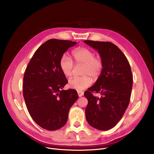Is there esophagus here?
Returning <instances> with one entry per match:
<instances>
[{"label":"esophagus","mask_w":154,"mask_h":154,"mask_svg":"<svg viewBox=\"0 0 154 154\" xmlns=\"http://www.w3.org/2000/svg\"><path fill=\"white\" fill-rule=\"evenodd\" d=\"M77 93H78L79 97H82L84 95V92H82V91H78Z\"/></svg>","instance_id":"1"}]
</instances>
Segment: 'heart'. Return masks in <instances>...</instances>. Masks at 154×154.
I'll list each match as a JSON object with an SVG mask.
<instances>
[{
	"instance_id": "obj_1",
	"label": "heart",
	"mask_w": 154,
	"mask_h": 154,
	"mask_svg": "<svg viewBox=\"0 0 154 154\" xmlns=\"http://www.w3.org/2000/svg\"><path fill=\"white\" fill-rule=\"evenodd\" d=\"M72 56L77 64L83 63L82 69L83 76L74 77L69 80V86L73 89L78 91H83L89 87L92 82V79L97 78L103 70V61L99 56H95L94 52L88 48L80 47L72 51ZM59 67L66 77L72 75L74 69V62L69 57L63 54L59 61Z\"/></svg>"
}]
</instances>
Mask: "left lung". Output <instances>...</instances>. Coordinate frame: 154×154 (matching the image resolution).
Wrapping results in <instances>:
<instances>
[{
	"label": "left lung",
	"instance_id": "8db88e82",
	"mask_svg": "<svg viewBox=\"0 0 154 154\" xmlns=\"http://www.w3.org/2000/svg\"><path fill=\"white\" fill-rule=\"evenodd\" d=\"M97 51L103 70L93 86L84 92L88 100L85 117L92 127L108 131L122 119L130 102L133 76L130 64L120 48L109 42L84 40ZM92 92L99 93V98Z\"/></svg>",
	"mask_w": 154,
	"mask_h": 154
}]
</instances>
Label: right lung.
I'll return each mask as SVG.
<instances>
[{
    "label": "right lung",
    "mask_w": 154,
    "mask_h": 154,
    "mask_svg": "<svg viewBox=\"0 0 154 154\" xmlns=\"http://www.w3.org/2000/svg\"><path fill=\"white\" fill-rule=\"evenodd\" d=\"M76 42L52 38L35 52L23 76V95L35 122L48 131L66 124L70 107L79 96L75 90H62L68 81L59 67L61 57Z\"/></svg>",
    "instance_id": "add662e5"
}]
</instances>
